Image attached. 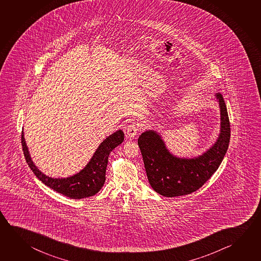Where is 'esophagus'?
Masks as SVG:
<instances>
[{"instance_id": "esophagus-1", "label": "esophagus", "mask_w": 261, "mask_h": 261, "mask_svg": "<svg viewBox=\"0 0 261 261\" xmlns=\"http://www.w3.org/2000/svg\"><path fill=\"white\" fill-rule=\"evenodd\" d=\"M139 126H140V125L137 124V123H132V124H128V125H127V127H126L125 130H124V131H125V134L127 135V137H136L137 135V132H138V130L140 128Z\"/></svg>"}]
</instances>
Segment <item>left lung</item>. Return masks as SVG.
<instances>
[{
	"instance_id": "obj_1",
	"label": "left lung",
	"mask_w": 261,
	"mask_h": 261,
	"mask_svg": "<svg viewBox=\"0 0 261 261\" xmlns=\"http://www.w3.org/2000/svg\"><path fill=\"white\" fill-rule=\"evenodd\" d=\"M219 137L209 149L192 159L178 158L169 152L160 134L154 130L142 133L137 140L151 187L165 197L187 195L204 184L219 168L228 148L230 123L227 109L221 93Z\"/></svg>"
}]
</instances>
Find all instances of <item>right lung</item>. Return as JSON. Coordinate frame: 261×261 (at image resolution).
I'll return each instance as SVG.
<instances>
[{
  "mask_svg": "<svg viewBox=\"0 0 261 261\" xmlns=\"http://www.w3.org/2000/svg\"><path fill=\"white\" fill-rule=\"evenodd\" d=\"M21 139L23 155L25 156L28 166L42 182L65 196L71 199H83L95 195L103 186L106 182L108 156L110 155L111 151L123 143L124 134L122 130H118L109 137H106L101 142V145L98 146L92 159L84 167V169L68 178H51L41 172V170L37 169V166L33 162L30 156L23 137V131Z\"/></svg>",
  "mask_w": 261,
  "mask_h": 261,
  "instance_id": "right-lung-1",
  "label": "right lung"
}]
</instances>
